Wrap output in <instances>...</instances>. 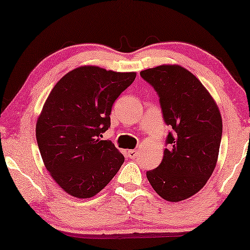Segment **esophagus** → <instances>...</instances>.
Instances as JSON below:
<instances>
[{
  "label": "esophagus",
  "mask_w": 250,
  "mask_h": 250,
  "mask_svg": "<svg viewBox=\"0 0 250 250\" xmlns=\"http://www.w3.org/2000/svg\"><path fill=\"white\" fill-rule=\"evenodd\" d=\"M127 155H128V157H129V158H131V159H134V158H136V156L139 155V151H138V150H134V149H133V150H128Z\"/></svg>",
  "instance_id": "34e87169"
}]
</instances>
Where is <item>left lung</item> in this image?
<instances>
[{"mask_svg": "<svg viewBox=\"0 0 250 250\" xmlns=\"http://www.w3.org/2000/svg\"><path fill=\"white\" fill-rule=\"evenodd\" d=\"M159 97L168 132L160 165L148 170L153 190L168 201L196 194L216 166L222 117L214 99L186 68L164 64L140 73Z\"/></svg>", "mask_w": 250, "mask_h": 250, "instance_id": "8db88e82", "label": "left lung"}]
</instances>
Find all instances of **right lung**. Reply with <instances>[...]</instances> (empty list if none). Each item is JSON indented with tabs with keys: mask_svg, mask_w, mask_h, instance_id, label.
<instances>
[{
	"mask_svg": "<svg viewBox=\"0 0 250 250\" xmlns=\"http://www.w3.org/2000/svg\"><path fill=\"white\" fill-rule=\"evenodd\" d=\"M135 76L80 67L64 75L47 97L37 119V146L52 179L70 196H95L124 163L114 143L101 138L110 127L112 104Z\"/></svg>",
	"mask_w": 250,
	"mask_h": 250,
	"instance_id": "add662e5",
	"label": "right lung"
}]
</instances>
